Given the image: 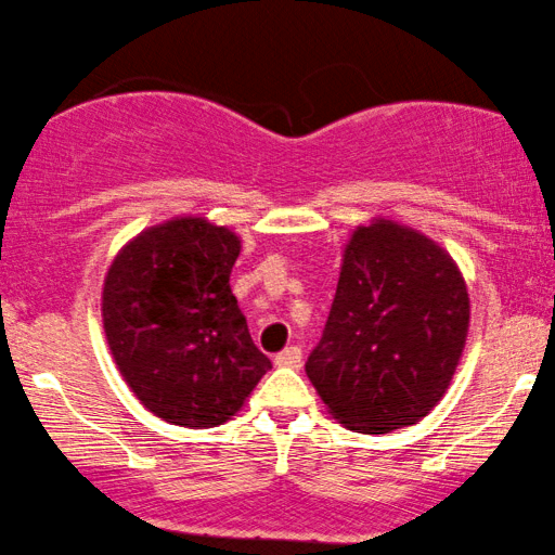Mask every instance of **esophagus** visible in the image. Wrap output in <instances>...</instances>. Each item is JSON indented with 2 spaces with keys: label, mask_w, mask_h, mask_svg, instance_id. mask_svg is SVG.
Masks as SVG:
<instances>
[{
  "label": "esophagus",
  "mask_w": 555,
  "mask_h": 555,
  "mask_svg": "<svg viewBox=\"0 0 555 555\" xmlns=\"http://www.w3.org/2000/svg\"><path fill=\"white\" fill-rule=\"evenodd\" d=\"M304 361V353L298 345H291V348H285L283 353L275 356V366H288V369H298Z\"/></svg>",
  "instance_id": "34e87169"
}]
</instances>
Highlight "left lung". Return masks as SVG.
I'll list each match as a JSON object with an SVG mask.
<instances>
[{"instance_id": "8db88e82", "label": "left lung", "mask_w": 555, "mask_h": 555, "mask_svg": "<svg viewBox=\"0 0 555 555\" xmlns=\"http://www.w3.org/2000/svg\"><path fill=\"white\" fill-rule=\"evenodd\" d=\"M470 298L454 259L408 225H358L322 340L306 374L330 413L358 434L426 418L465 350Z\"/></svg>"}]
</instances>
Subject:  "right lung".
<instances>
[{
	"mask_svg": "<svg viewBox=\"0 0 555 555\" xmlns=\"http://www.w3.org/2000/svg\"><path fill=\"white\" fill-rule=\"evenodd\" d=\"M241 241L205 218H173L129 241L103 283V330L150 413L186 428L236 415L272 369L231 293Z\"/></svg>",
	"mask_w": 555,
	"mask_h": 555,
	"instance_id": "right-lung-1",
	"label": "right lung"
}]
</instances>
